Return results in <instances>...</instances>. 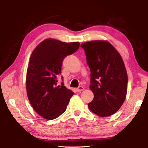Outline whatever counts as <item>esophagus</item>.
Wrapping results in <instances>:
<instances>
[{
  "instance_id": "esophagus-1",
  "label": "esophagus",
  "mask_w": 148,
  "mask_h": 148,
  "mask_svg": "<svg viewBox=\"0 0 148 148\" xmlns=\"http://www.w3.org/2000/svg\"><path fill=\"white\" fill-rule=\"evenodd\" d=\"M84 87H82V86H79V87H77V88L76 89V91H77V92H81V91H84Z\"/></svg>"
}]
</instances>
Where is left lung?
Masks as SVG:
<instances>
[{"mask_svg":"<svg viewBox=\"0 0 148 148\" xmlns=\"http://www.w3.org/2000/svg\"><path fill=\"white\" fill-rule=\"evenodd\" d=\"M91 71L89 88L94 99L89 110L100 117L118 111L126 98L128 77L119 52L106 40H93L81 44Z\"/></svg>","mask_w":148,"mask_h":148,"instance_id":"obj_1","label":"left lung"}]
</instances>
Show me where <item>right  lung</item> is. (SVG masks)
I'll return each instance as SVG.
<instances>
[{
  "label": "right lung",
  "mask_w": 148,
  "mask_h": 148,
  "mask_svg": "<svg viewBox=\"0 0 148 148\" xmlns=\"http://www.w3.org/2000/svg\"><path fill=\"white\" fill-rule=\"evenodd\" d=\"M79 47L77 42L47 38L32 51L27 71V97L33 109L44 119H54L64 113L74 94L63 84L57 86V82L64 57Z\"/></svg>",
  "instance_id": "obj_1"
}]
</instances>
